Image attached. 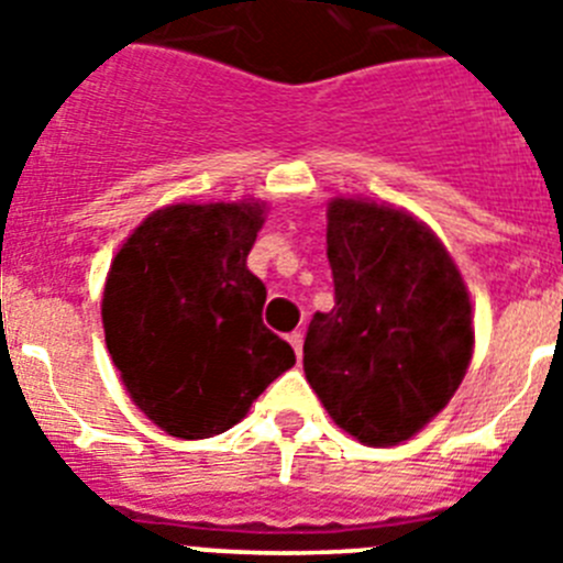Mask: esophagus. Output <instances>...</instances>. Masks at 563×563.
I'll return each instance as SVG.
<instances>
[{"mask_svg": "<svg viewBox=\"0 0 563 563\" xmlns=\"http://www.w3.org/2000/svg\"><path fill=\"white\" fill-rule=\"evenodd\" d=\"M287 341H290V346L296 350V357H301V350H305V332L301 330L290 332V335H287Z\"/></svg>", "mask_w": 563, "mask_h": 563, "instance_id": "1", "label": "esophagus"}]
</instances>
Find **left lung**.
Segmentation results:
<instances>
[{"label": "left lung", "mask_w": 563, "mask_h": 563, "mask_svg": "<svg viewBox=\"0 0 563 563\" xmlns=\"http://www.w3.org/2000/svg\"><path fill=\"white\" fill-rule=\"evenodd\" d=\"M335 307L316 312L305 375L363 445H397L434 420L474 352L471 298L429 225L372 200L327 208Z\"/></svg>", "instance_id": "obj_1"}]
</instances>
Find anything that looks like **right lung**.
I'll return each mask as SVG.
<instances>
[{
  "instance_id": "obj_1",
  "label": "right lung",
  "mask_w": 563,
  "mask_h": 563,
  "mask_svg": "<svg viewBox=\"0 0 563 563\" xmlns=\"http://www.w3.org/2000/svg\"><path fill=\"white\" fill-rule=\"evenodd\" d=\"M262 222L258 202L166 206L112 258L107 350L134 406L166 434H222L296 363L262 321L267 290L247 271Z\"/></svg>"
}]
</instances>
